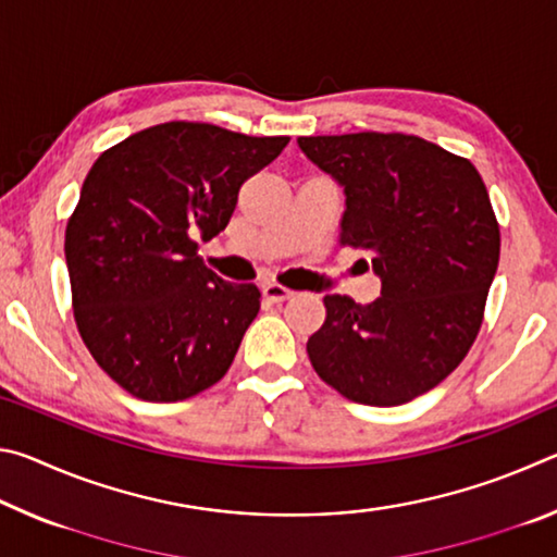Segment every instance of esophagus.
Masks as SVG:
<instances>
[{"label":"esophagus","instance_id":"34e87169","mask_svg":"<svg viewBox=\"0 0 557 557\" xmlns=\"http://www.w3.org/2000/svg\"><path fill=\"white\" fill-rule=\"evenodd\" d=\"M262 295L272 301H285L292 297V289L277 285V282H265V285H262Z\"/></svg>","mask_w":557,"mask_h":557}]
</instances>
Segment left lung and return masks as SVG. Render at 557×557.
Returning a JSON list of instances; mask_svg holds the SVG:
<instances>
[{
	"label": "left lung",
	"mask_w": 557,
	"mask_h": 557,
	"mask_svg": "<svg viewBox=\"0 0 557 557\" xmlns=\"http://www.w3.org/2000/svg\"><path fill=\"white\" fill-rule=\"evenodd\" d=\"M344 188L338 243L371 252L381 297L326 295L309 336L319 379L344 398L391 408L457 369L482 326L502 235L474 164L400 132L299 137Z\"/></svg>",
	"instance_id": "left-lung-1"
}]
</instances>
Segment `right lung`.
<instances>
[{"mask_svg": "<svg viewBox=\"0 0 557 557\" xmlns=\"http://www.w3.org/2000/svg\"><path fill=\"white\" fill-rule=\"evenodd\" d=\"M287 143L164 122L92 164L65 225L73 314L100 369L135 398L186 400L231 369L260 289L206 268L194 235H219L245 178Z\"/></svg>", "mask_w": 557, "mask_h": 557, "instance_id": "obj_1", "label": "right lung"}]
</instances>
